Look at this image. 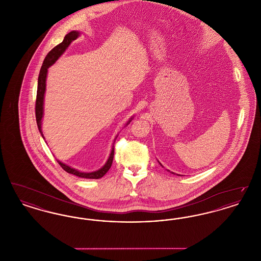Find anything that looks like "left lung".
<instances>
[{"label": "left lung", "mask_w": 261, "mask_h": 261, "mask_svg": "<svg viewBox=\"0 0 261 261\" xmlns=\"http://www.w3.org/2000/svg\"><path fill=\"white\" fill-rule=\"evenodd\" d=\"M160 164H161V165H162V163H160ZM172 173H173V172H172Z\"/></svg>", "instance_id": "obj_1"}]
</instances>
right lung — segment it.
Masks as SVG:
<instances>
[{
	"label": "right lung",
	"instance_id": "obj_1",
	"mask_svg": "<svg viewBox=\"0 0 261 261\" xmlns=\"http://www.w3.org/2000/svg\"><path fill=\"white\" fill-rule=\"evenodd\" d=\"M79 35H80V33L78 31H75V30L69 32L68 34H66L62 43L59 44L58 46H56L53 50L49 51V54L46 56V58L43 62V64H42V67L40 69V73H39V77H38L37 97H36V105H35V114H36L38 129H39L41 135L43 137V139H45V138H44V135L42 133V126L41 125H42V118H43V113H44V97H45V91H46V79H47L48 68L58 61V59L68 48L70 43L72 41H74L75 39L79 37ZM132 118L133 117H131L128 120L126 125L129 124V122L132 120ZM113 155H114V147L112 146L110 158L108 159V162H106V164L101 168H99V170L94 171V172H88V173L87 172H81L77 169H74V168L66 165L65 163H62L60 161H58V162L62 166V169L65 170L67 173L73 174L75 176H78V177H81V178L99 179L110 170V168L112 166V161H113Z\"/></svg>",
	"mask_w": 261,
	"mask_h": 261
}]
</instances>
